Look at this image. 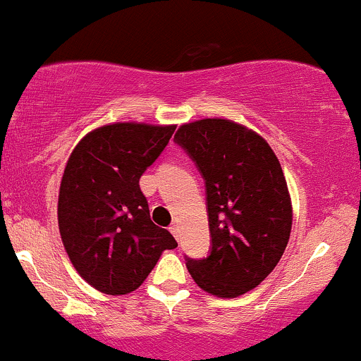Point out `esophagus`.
Masks as SVG:
<instances>
[{
    "label": "esophagus",
    "mask_w": 361,
    "mask_h": 361,
    "mask_svg": "<svg viewBox=\"0 0 361 361\" xmlns=\"http://www.w3.org/2000/svg\"><path fill=\"white\" fill-rule=\"evenodd\" d=\"M169 229H170V233H172V235L179 240V224H177V222H173Z\"/></svg>",
    "instance_id": "1"
}]
</instances>
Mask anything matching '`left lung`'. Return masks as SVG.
Instances as JSON below:
<instances>
[{"mask_svg": "<svg viewBox=\"0 0 361 361\" xmlns=\"http://www.w3.org/2000/svg\"><path fill=\"white\" fill-rule=\"evenodd\" d=\"M173 142L205 180L210 254L185 257L192 280L228 299L252 290L290 238V195L276 154L261 135L222 118L182 125Z\"/></svg>", "mask_w": 361, "mask_h": 361, "instance_id": "1", "label": "left lung"}]
</instances>
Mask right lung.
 Here are the masks:
<instances>
[{
    "mask_svg": "<svg viewBox=\"0 0 361 361\" xmlns=\"http://www.w3.org/2000/svg\"><path fill=\"white\" fill-rule=\"evenodd\" d=\"M176 126L114 123L80 140L59 192V229L74 269L109 295L142 285L176 238L158 228L139 179L163 153Z\"/></svg>",
    "mask_w": 361,
    "mask_h": 361,
    "instance_id": "obj_1",
    "label": "right lung"
}]
</instances>
